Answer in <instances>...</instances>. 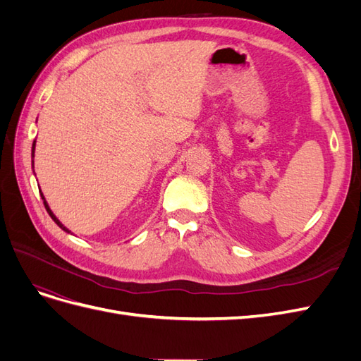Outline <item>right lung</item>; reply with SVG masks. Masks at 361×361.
Masks as SVG:
<instances>
[{"mask_svg": "<svg viewBox=\"0 0 361 361\" xmlns=\"http://www.w3.org/2000/svg\"><path fill=\"white\" fill-rule=\"evenodd\" d=\"M35 147H36V141H35V143H32V149H31V157H32V158H35ZM40 195H42V200H43V204H45V207H47V211H48L49 216L52 218V220H54V221H56V224H57V226H59L60 228H63V231H64V232H68V233H71V231H69V228H66V227H64V226H63V224H61V223L59 221V218H57L56 215H54V214H52V211L49 209V206H48V203H47L45 197H43V194H40Z\"/></svg>", "mask_w": 361, "mask_h": 361, "instance_id": "right-lung-1", "label": "right lung"}]
</instances>
